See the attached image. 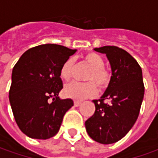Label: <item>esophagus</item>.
<instances>
[{"mask_svg": "<svg viewBox=\"0 0 158 158\" xmlns=\"http://www.w3.org/2000/svg\"><path fill=\"white\" fill-rule=\"evenodd\" d=\"M81 104H82V102H81V101L76 100L75 102H74V105H75V106H79Z\"/></svg>", "mask_w": 158, "mask_h": 158, "instance_id": "1", "label": "esophagus"}]
</instances>
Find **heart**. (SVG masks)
Masks as SVG:
<instances>
[{
	"mask_svg": "<svg viewBox=\"0 0 158 158\" xmlns=\"http://www.w3.org/2000/svg\"><path fill=\"white\" fill-rule=\"evenodd\" d=\"M83 62L89 68L85 80L88 82H71L64 88V94L66 97L76 99L82 100L86 98L93 97L97 93L96 84L98 89L106 88L111 81V73L109 69L104 67V59L96 52H89L83 57ZM74 59L69 58L62 64L60 75L65 81H69L73 76Z\"/></svg>",
	"mask_w": 158,
	"mask_h": 158,
	"instance_id": "obj_1",
	"label": "heart"
}]
</instances>
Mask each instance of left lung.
<instances>
[{
  "label": "left lung",
  "mask_w": 158,
  "mask_h": 158,
  "mask_svg": "<svg viewBox=\"0 0 158 158\" xmlns=\"http://www.w3.org/2000/svg\"><path fill=\"white\" fill-rule=\"evenodd\" d=\"M106 54L111 69V81L104 95L95 104L94 114L85 121L89 137L102 144L119 141L135 125L144 96L143 71L135 59L113 46L95 48Z\"/></svg>",
  "instance_id": "8db88e82"
}]
</instances>
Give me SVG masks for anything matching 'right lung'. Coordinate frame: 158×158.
<instances>
[{
  "instance_id": "1",
  "label": "right lung",
  "mask_w": 158,
  "mask_h": 158,
  "mask_svg": "<svg viewBox=\"0 0 158 158\" xmlns=\"http://www.w3.org/2000/svg\"><path fill=\"white\" fill-rule=\"evenodd\" d=\"M76 52L55 44L40 45L27 50L13 68L9 102L16 124L27 136H54L74 106L70 98L60 99L59 93L63 88L60 68Z\"/></svg>"
}]
</instances>
